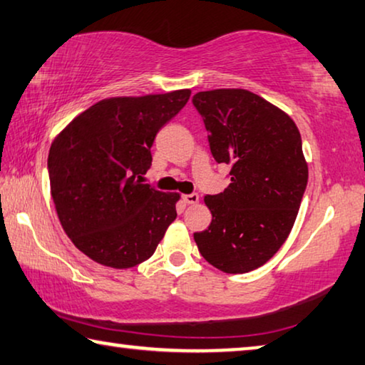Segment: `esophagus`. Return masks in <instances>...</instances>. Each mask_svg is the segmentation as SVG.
Returning <instances> with one entry per match:
<instances>
[{"label":"esophagus","instance_id":"34e87169","mask_svg":"<svg viewBox=\"0 0 365 365\" xmlns=\"http://www.w3.org/2000/svg\"><path fill=\"white\" fill-rule=\"evenodd\" d=\"M182 200L185 201V205H196L200 201V196L198 193H190V195H183Z\"/></svg>","mask_w":365,"mask_h":365}]
</instances>
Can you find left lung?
<instances>
[{
    "instance_id": "obj_1",
    "label": "left lung",
    "mask_w": 365,
    "mask_h": 365,
    "mask_svg": "<svg viewBox=\"0 0 365 365\" xmlns=\"http://www.w3.org/2000/svg\"><path fill=\"white\" fill-rule=\"evenodd\" d=\"M212 158L230 167L229 187L206 195L210 227L195 232L198 250L224 273L264 264L284 244L307 188L302 140L282 110L245 89L193 96Z\"/></svg>"
}]
</instances>
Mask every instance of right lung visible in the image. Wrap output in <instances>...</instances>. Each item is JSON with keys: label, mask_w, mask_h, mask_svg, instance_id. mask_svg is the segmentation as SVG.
Instances as JSON below:
<instances>
[{"label": "right lung", "mask_w": 365, "mask_h": 365, "mask_svg": "<svg viewBox=\"0 0 365 365\" xmlns=\"http://www.w3.org/2000/svg\"><path fill=\"white\" fill-rule=\"evenodd\" d=\"M190 94L101 101L51 143L48 177L58 219L94 262L117 269L143 263L177 217L178 193H162L143 183V175L151 167L155 135Z\"/></svg>", "instance_id": "right-lung-1"}]
</instances>
